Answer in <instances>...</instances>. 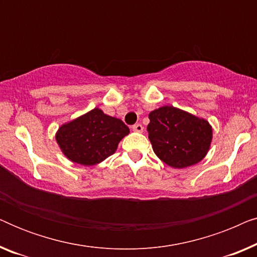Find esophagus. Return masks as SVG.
I'll list each match as a JSON object with an SVG mask.
<instances>
[{
	"instance_id": "esophagus-1",
	"label": "esophagus",
	"mask_w": 257,
	"mask_h": 257,
	"mask_svg": "<svg viewBox=\"0 0 257 257\" xmlns=\"http://www.w3.org/2000/svg\"><path fill=\"white\" fill-rule=\"evenodd\" d=\"M132 131L138 132V133H142V132L144 131L143 125H142V124H136V125H133V126H132Z\"/></svg>"
}]
</instances>
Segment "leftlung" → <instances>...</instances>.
Returning <instances> with one entry per match:
<instances>
[{"instance_id": "obj_1", "label": "left lung", "mask_w": 257, "mask_h": 257, "mask_svg": "<svg viewBox=\"0 0 257 257\" xmlns=\"http://www.w3.org/2000/svg\"><path fill=\"white\" fill-rule=\"evenodd\" d=\"M149 118V139L163 163L173 168H186L207 156L213 130L206 119L167 105L151 112Z\"/></svg>"}]
</instances>
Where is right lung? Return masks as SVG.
I'll return each mask as SVG.
<instances>
[{"instance_id":"1","label":"right lung","mask_w":257,"mask_h":257,"mask_svg":"<svg viewBox=\"0 0 257 257\" xmlns=\"http://www.w3.org/2000/svg\"><path fill=\"white\" fill-rule=\"evenodd\" d=\"M130 128L120 119L105 114L100 108L79 115L59 126L56 142L70 161L83 166H94L117 151Z\"/></svg>"}]
</instances>
